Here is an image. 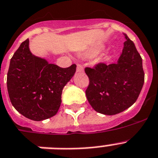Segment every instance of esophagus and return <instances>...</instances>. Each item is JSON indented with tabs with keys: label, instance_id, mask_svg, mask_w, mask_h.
<instances>
[{
	"label": "esophagus",
	"instance_id": "1",
	"mask_svg": "<svg viewBox=\"0 0 158 158\" xmlns=\"http://www.w3.org/2000/svg\"><path fill=\"white\" fill-rule=\"evenodd\" d=\"M83 71H84V67H83V65L81 64H77V72L81 73L83 72Z\"/></svg>",
	"mask_w": 158,
	"mask_h": 158
}]
</instances>
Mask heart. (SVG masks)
I'll return each mask as SVG.
<instances>
[{
	"mask_svg": "<svg viewBox=\"0 0 158 158\" xmlns=\"http://www.w3.org/2000/svg\"><path fill=\"white\" fill-rule=\"evenodd\" d=\"M101 51H102V48H94V49H92V50L90 51L89 53V55L91 56H97L98 54H99L100 52H101Z\"/></svg>",
	"mask_w": 158,
	"mask_h": 158,
	"instance_id": "b5f03b06",
	"label": "heart"
}]
</instances>
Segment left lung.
<instances>
[{
  "instance_id": "1",
  "label": "left lung",
  "mask_w": 158,
  "mask_h": 158,
  "mask_svg": "<svg viewBox=\"0 0 158 158\" xmlns=\"http://www.w3.org/2000/svg\"><path fill=\"white\" fill-rule=\"evenodd\" d=\"M124 35L126 40L118 62L98 63L85 69L89 79L86 98L100 114L115 115L127 110L135 103L143 86L142 59L134 43Z\"/></svg>"
}]
</instances>
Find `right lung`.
<instances>
[{
  "mask_svg": "<svg viewBox=\"0 0 158 158\" xmlns=\"http://www.w3.org/2000/svg\"><path fill=\"white\" fill-rule=\"evenodd\" d=\"M29 39L21 44L10 60L7 89L13 107L25 118L43 121L56 115L63 88L77 65L60 68L31 53Z\"/></svg>",
  "mask_w": 158,
  "mask_h": 158,
  "instance_id": "right-lung-1",
  "label": "right lung"
}]
</instances>
